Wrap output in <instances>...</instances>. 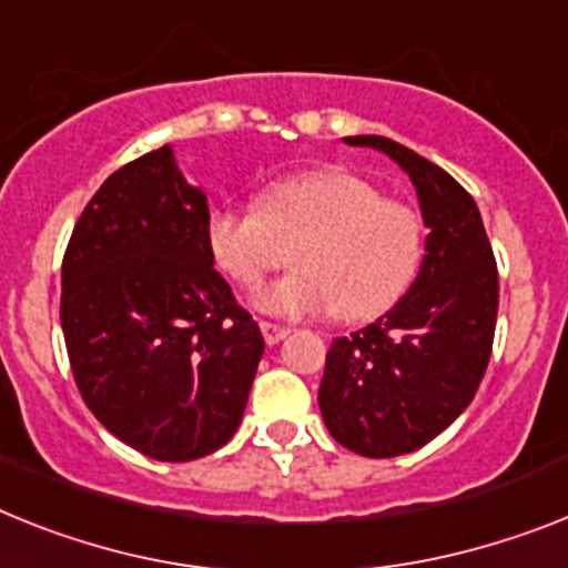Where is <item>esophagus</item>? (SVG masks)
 I'll return each mask as SVG.
<instances>
[{"instance_id": "obj_1", "label": "esophagus", "mask_w": 568, "mask_h": 568, "mask_svg": "<svg viewBox=\"0 0 568 568\" xmlns=\"http://www.w3.org/2000/svg\"><path fill=\"white\" fill-rule=\"evenodd\" d=\"M260 328H262V337H265V343H268V346H274V343H280L285 335H288V328L276 326V323H268V321H262Z\"/></svg>"}]
</instances>
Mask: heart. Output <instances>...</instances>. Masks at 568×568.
<instances>
[{
	"label": "heart",
	"mask_w": 568,
	"mask_h": 568,
	"mask_svg": "<svg viewBox=\"0 0 568 568\" xmlns=\"http://www.w3.org/2000/svg\"><path fill=\"white\" fill-rule=\"evenodd\" d=\"M207 245L233 283L254 292L285 265L297 268L260 308L285 317L335 308L343 321H373L398 303L424 260V219L413 204L381 195L349 170H312L271 184L254 207H216Z\"/></svg>",
	"instance_id": "1"
}]
</instances>
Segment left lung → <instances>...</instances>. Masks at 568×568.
<instances>
[{
    "instance_id": "8db88e82",
    "label": "left lung",
    "mask_w": 568,
    "mask_h": 568,
    "mask_svg": "<svg viewBox=\"0 0 568 568\" xmlns=\"http://www.w3.org/2000/svg\"><path fill=\"white\" fill-rule=\"evenodd\" d=\"M343 141L387 152L416 184L430 227L416 283L384 317L332 341L317 393L335 442L389 459L427 445L474 402L497 328V260L479 207L454 175L389 138Z\"/></svg>"
}]
</instances>
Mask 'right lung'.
<instances>
[{"mask_svg":"<svg viewBox=\"0 0 568 568\" xmlns=\"http://www.w3.org/2000/svg\"><path fill=\"white\" fill-rule=\"evenodd\" d=\"M207 219V195L161 146L100 184L63 256L60 323L85 407L159 462L231 442L265 352L213 268Z\"/></svg>","mask_w":568,"mask_h":568,"instance_id":"obj_1","label":"right lung"}]
</instances>
